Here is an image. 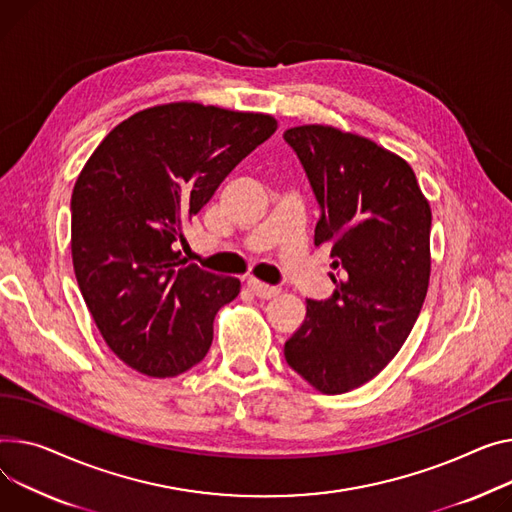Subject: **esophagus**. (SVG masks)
Here are the masks:
<instances>
[{
	"mask_svg": "<svg viewBox=\"0 0 512 512\" xmlns=\"http://www.w3.org/2000/svg\"><path fill=\"white\" fill-rule=\"evenodd\" d=\"M247 288L257 296V298H271V296H276L280 290L276 288V286H267V284H263V282H259V280H247Z\"/></svg>",
	"mask_w": 512,
	"mask_h": 512,
	"instance_id": "obj_1",
	"label": "esophagus"
}]
</instances>
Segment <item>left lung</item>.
<instances>
[{"label": "left lung", "mask_w": 512, "mask_h": 512, "mask_svg": "<svg viewBox=\"0 0 512 512\" xmlns=\"http://www.w3.org/2000/svg\"><path fill=\"white\" fill-rule=\"evenodd\" d=\"M319 203L315 245H329L335 290L306 300L284 356L327 395L352 391L393 360L430 280V206L412 166L354 133L302 125L284 133Z\"/></svg>", "instance_id": "obj_1"}]
</instances>
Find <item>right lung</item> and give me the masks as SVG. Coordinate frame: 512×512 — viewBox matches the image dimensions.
I'll use <instances>...</instances> for the list:
<instances>
[{"label": "right lung", "mask_w": 512, "mask_h": 512, "mask_svg": "<svg viewBox=\"0 0 512 512\" xmlns=\"http://www.w3.org/2000/svg\"><path fill=\"white\" fill-rule=\"evenodd\" d=\"M278 129L274 117L197 102L140 111L94 150L72 193V257L107 346L148 377L206 358L214 317L241 292L177 251L185 224L230 170Z\"/></svg>", "instance_id": "1"}]
</instances>
